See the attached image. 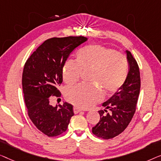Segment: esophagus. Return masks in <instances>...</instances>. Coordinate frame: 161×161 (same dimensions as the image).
I'll use <instances>...</instances> for the list:
<instances>
[{"label": "esophagus", "mask_w": 161, "mask_h": 161, "mask_svg": "<svg viewBox=\"0 0 161 161\" xmlns=\"http://www.w3.org/2000/svg\"><path fill=\"white\" fill-rule=\"evenodd\" d=\"M81 111H82V110H81V108H80L76 107V106H74V112L75 113V114H77L78 112H81Z\"/></svg>", "instance_id": "obj_1"}]
</instances>
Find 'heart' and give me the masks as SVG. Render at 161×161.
<instances>
[{
  "instance_id": "b5f03b06",
  "label": "heart",
  "mask_w": 161,
  "mask_h": 161,
  "mask_svg": "<svg viewBox=\"0 0 161 161\" xmlns=\"http://www.w3.org/2000/svg\"><path fill=\"white\" fill-rule=\"evenodd\" d=\"M76 61L66 60L63 65V79L67 85L80 80L82 72L90 71L89 81L96 85H78L65 90V98L80 108H90L101 101L103 93L110 96L125 83L128 63L125 55L99 44L88 45L76 53Z\"/></svg>"
}]
</instances>
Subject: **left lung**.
I'll use <instances>...</instances> for the list:
<instances>
[{
  "mask_svg": "<svg viewBox=\"0 0 161 161\" xmlns=\"http://www.w3.org/2000/svg\"><path fill=\"white\" fill-rule=\"evenodd\" d=\"M129 71L123 85L104 102L103 110L99 111L100 120L92 129L96 136L103 139H112L124 131L136 112L141 86L140 72L136 60L125 50ZM110 111L109 113L107 109ZM107 114H105V112Z\"/></svg>",
  "mask_w": 161,
  "mask_h": 161,
  "instance_id": "obj_1",
  "label": "left lung"
}]
</instances>
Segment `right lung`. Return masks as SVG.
Segmentation results:
<instances>
[{
  "label": "right lung",
  "mask_w": 161,
  "mask_h": 161,
  "mask_svg": "<svg viewBox=\"0 0 161 161\" xmlns=\"http://www.w3.org/2000/svg\"><path fill=\"white\" fill-rule=\"evenodd\" d=\"M84 36L52 38L36 49L25 64L22 90L28 116L40 131L57 136L67 130L73 106L67 102L52 106V96L59 97L58 86L63 81V65L76 47L85 42Z\"/></svg>",
  "instance_id": "obj_1"
}]
</instances>
